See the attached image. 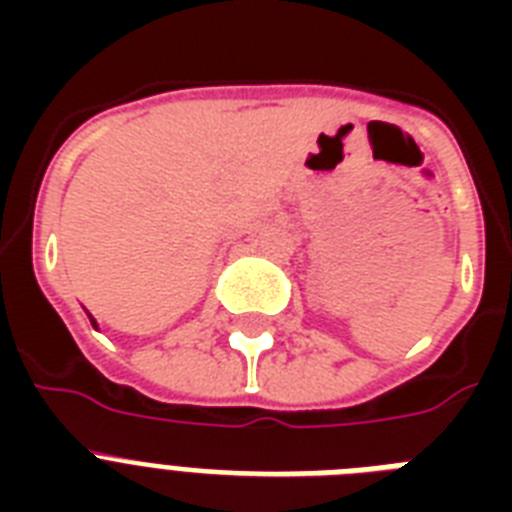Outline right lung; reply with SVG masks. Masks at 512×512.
<instances>
[{
	"instance_id": "1",
	"label": "right lung",
	"mask_w": 512,
	"mask_h": 512,
	"mask_svg": "<svg viewBox=\"0 0 512 512\" xmlns=\"http://www.w3.org/2000/svg\"><path fill=\"white\" fill-rule=\"evenodd\" d=\"M92 321V319H90ZM92 327H95V321H92Z\"/></svg>"
}]
</instances>
